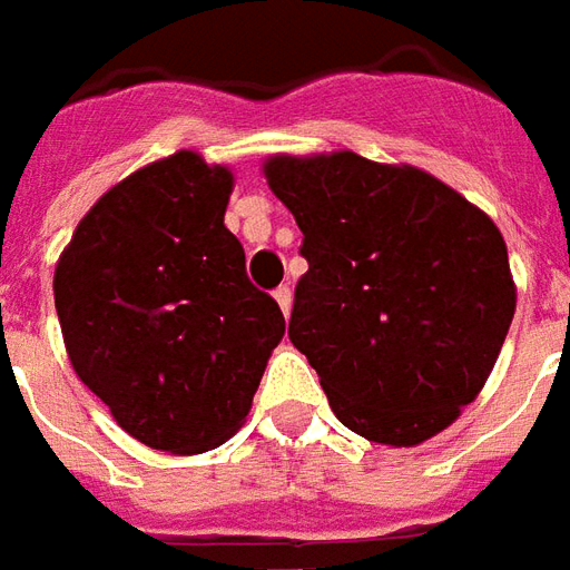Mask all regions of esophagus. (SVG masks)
Returning <instances> with one entry per match:
<instances>
[{"mask_svg":"<svg viewBox=\"0 0 570 570\" xmlns=\"http://www.w3.org/2000/svg\"><path fill=\"white\" fill-rule=\"evenodd\" d=\"M274 298H277V305L284 311V317H289V308H293V289H289V286H277V289H274Z\"/></svg>","mask_w":570,"mask_h":570,"instance_id":"obj_1","label":"esophagus"}]
</instances>
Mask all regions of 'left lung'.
Listing matches in <instances>:
<instances>
[{
  "label": "left lung",
  "mask_w": 570,
  "mask_h": 570,
  "mask_svg": "<svg viewBox=\"0 0 570 570\" xmlns=\"http://www.w3.org/2000/svg\"><path fill=\"white\" fill-rule=\"evenodd\" d=\"M268 186L302 228L289 342L335 419L384 445H419L473 403L513 323L498 225L415 167L333 151L277 155Z\"/></svg>",
  "instance_id": "left-lung-1"
}]
</instances>
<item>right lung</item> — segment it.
Listing matches in <instances>:
<instances>
[{
    "label": "right lung",
    "instance_id": "add662e5",
    "mask_svg": "<svg viewBox=\"0 0 570 570\" xmlns=\"http://www.w3.org/2000/svg\"><path fill=\"white\" fill-rule=\"evenodd\" d=\"M232 174L176 151L97 200L55 272L72 370L142 445L198 454L247 419L284 314L225 228Z\"/></svg>",
    "mask_w": 570,
    "mask_h": 570
}]
</instances>
